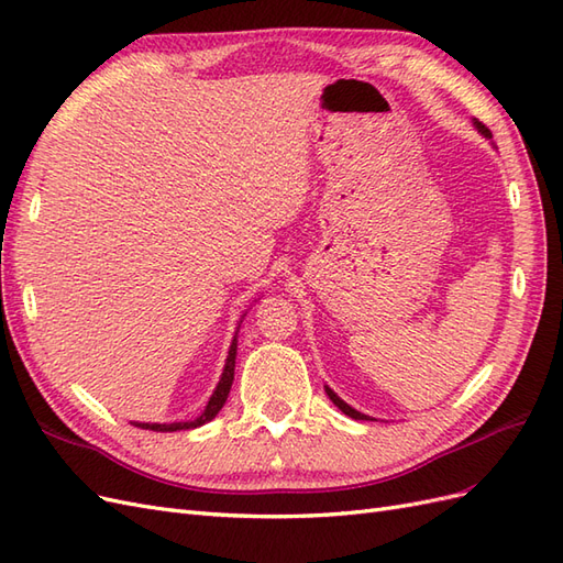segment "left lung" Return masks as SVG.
<instances>
[{"instance_id": "obj_1", "label": "left lung", "mask_w": 563, "mask_h": 563, "mask_svg": "<svg viewBox=\"0 0 563 563\" xmlns=\"http://www.w3.org/2000/svg\"><path fill=\"white\" fill-rule=\"evenodd\" d=\"M476 126H478V132H481V134H484V136H490V130H488V126H486L484 122H476ZM328 396H330V400H332V404H334L336 408H340L344 415L353 417V420H371V417H367V415H363V412H358V410H353L351 406H346L344 400H342L340 396H336L334 391H330V389H328Z\"/></svg>"}]
</instances>
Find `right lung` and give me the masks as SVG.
Listing matches in <instances>:
<instances>
[{"mask_svg":"<svg viewBox=\"0 0 563 563\" xmlns=\"http://www.w3.org/2000/svg\"><path fill=\"white\" fill-rule=\"evenodd\" d=\"M235 346H238V344H235V340H233L231 351H229V358H227V367H223V375H221L219 387H217V391L212 394L210 404H207L205 412L198 417V420H192V422H174V424H136V427H141V429H151V431H181V429H196V427H200V424H205V422L214 420L217 412L223 408V404H227L229 391H231V384H233V371H235Z\"/></svg>","mask_w":563,"mask_h":563,"instance_id":"obj_1","label":"right lung"}]
</instances>
